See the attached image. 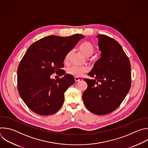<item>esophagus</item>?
Here are the masks:
<instances>
[{"mask_svg": "<svg viewBox=\"0 0 148 148\" xmlns=\"http://www.w3.org/2000/svg\"><path fill=\"white\" fill-rule=\"evenodd\" d=\"M79 80H80V79L79 78H76V77L75 78V82H79Z\"/></svg>", "mask_w": 148, "mask_h": 148, "instance_id": "esophagus-1", "label": "esophagus"}]
</instances>
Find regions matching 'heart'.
<instances>
[{
  "instance_id": "heart-1",
  "label": "heart",
  "mask_w": 148,
  "mask_h": 148,
  "mask_svg": "<svg viewBox=\"0 0 148 148\" xmlns=\"http://www.w3.org/2000/svg\"><path fill=\"white\" fill-rule=\"evenodd\" d=\"M79 50L84 54L86 56H89L88 59L90 60H93L95 58L92 56H89L93 53L95 48L93 45L89 42L85 41L82 43L79 46ZM73 51H70L68 52L64 59L65 63L69 62ZM88 68L87 67H80L77 66H73L67 69V73L74 77L78 78L82 76L84 73L88 71Z\"/></svg>"
}]
</instances>
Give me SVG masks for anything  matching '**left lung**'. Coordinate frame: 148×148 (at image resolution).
Wrapping results in <instances>:
<instances>
[{
	"instance_id": "1",
	"label": "left lung",
	"mask_w": 148,
	"mask_h": 148,
	"mask_svg": "<svg viewBox=\"0 0 148 148\" xmlns=\"http://www.w3.org/2000/svg\"><path fill=\"white\" fill-rule=\"evenodd\" d=\"M101 58L84 78L88 88L82 99L86 108L97 115L109 114L123 102L131 85L130 60L119 42L113 38L98 35Z\"/></svg>"
}]
</instances>
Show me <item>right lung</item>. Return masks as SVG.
<instances>
[{"instance_id":"add662e5","label":"right lung","mask_w":148,"mask_h":148,"mask_svg":"<svg viewBox=\"0 0 148 148\" xmlns=\"http://www.w3.org/2000/svg\"><path fill=\"white\" fill-rule=\"evenodd\" d=\"M81 34L68 37L50 35L32 43L17 69V89L27 107L41 116L56 113L64 103V93L75 82L74 78L65 74L55 80V73L64 74V59L78 41Z\"/></svg>"}]
</instances>
